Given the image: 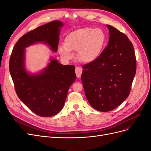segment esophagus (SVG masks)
Segmentation results:
<instances>
[{"label":"esophagus","instance_id":"1","mask_svg":"<svg viewBox=\"0 0 151 151\" xmlns=\"http://www.w3.org/2000/svg\"><path fill=\"white\" fill-rule=\"evenodd\" d=\"M76 76L79 78L81 76L82 74V72H83V70H82V68L79 67H76Z\"/></svg>","mask_w":151,"mask_h":151}]
</instances>
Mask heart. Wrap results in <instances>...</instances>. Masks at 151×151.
I'll return each mask as SVG.
<instances>
[{
  "instance_id": "heart-1",
  "label": "heart",
  "mask_w": 151,
  "mask_h": 151,
  "mask_svg": "<svg viewBox=\"0 0 151 151\" xmlns=\"http://www.w3.org/2000/svg\"><path fill=\"white\" fill-rule=\"evenodd\" d=\"M106 42V35L99 29L83 28L73 31L65 38L58 52L63 58L69 60L73 57L72 51H77L78 60L85 63L95 61L99 57Z\"/></svg>"
}]
</instances>
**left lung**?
I'll return each instance as SVG.
<instances>
[{
    "instance_id": "8db88e82",
    "label": "left lung",
    "mask_w": 151,
    "mask_h": 151,
    "mask_svg": "<svg viewBox=\"0 0 151 151\" xmlns=\"http://www.w3.org/2000/svg\"><path fill=\"white\" fill-rule=\"evenodd\" d=\"M106 26L107 47L95 61L83 66L81 75L87 99L103 112L115 109L129 96L137 67L132 42L124 33Z\"/></svg>"
}]
</instances>
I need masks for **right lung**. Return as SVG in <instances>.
Returning a JSON list of instances; mask_svg holds the SVG:
<instances>
[{
	"instance_id": "1",
	"label": "right lung",
	"mask_w": 151,
	"mask_h": 151,
	"mask_svg": "<svg viewBox=\"0 0 151 151\" xmlns=\"http://www.w3.org/2000/svg\"><path fill=\"white\" fill-rule=\"evenodd\" d=\"M63 26L61 21H53L30 31L17 41L10 57V74L17 96L32 111L42 117L52 116L62 110L68 89L76 78L75 67L62 65L52 58L40 73L29 74L25 68V48L40 42L57 52Z\"/></svg>"
}]
</instances>
